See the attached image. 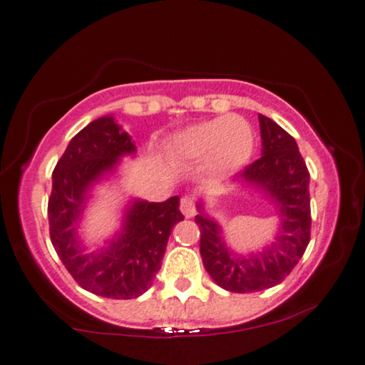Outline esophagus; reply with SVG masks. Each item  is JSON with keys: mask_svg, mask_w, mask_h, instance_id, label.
Listing matches in <instances>:
<instances>
[{"mask_svg": "<svg viewBox=\"0 0 365 365\" xmlns=\"http://www.w3.org/2000/svg\"><path fill=\"white\" fill-rule=\"evenodd\" d=\"M180 210L185 217H193L197 213V208H195V201L192 197H183L180 201Z\"/></svg>", "mask_w": 365, "mask_h": 365, "instance_id": "34e87169", "label": "esophagus"}]
</instances>
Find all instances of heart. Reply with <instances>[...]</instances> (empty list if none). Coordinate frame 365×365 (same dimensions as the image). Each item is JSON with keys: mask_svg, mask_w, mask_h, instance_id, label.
Listing matches in <instances>:
<instances>
[{"mask_svg": "<svg viewBox=\"0 0 365 365\" xmlns=\"http://www.w3.org/2000/svg\"><path fill=\"white\" fill-rule=\"evenodd\" d=\"M168 148L183 159L198 160L210 155L217 170H236L251 159L254 133L246 119L227 114L182 129L170 139Z\"/></svg>", "mask_w": 365, "mask_h": 365, "instance_id": "obj_1", "label": "heart"}]
</instances>
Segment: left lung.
<instances>
[{
    "label": "left lung",
    "instance_id": "1",
    "mask_svg": "<svg viewBox=\"0 0 365 365\" xmlns=\"http://www.w3.org/2000/svg\"><path fill=\"white\" fill-rule=\"evenodd\" d=\"M262 155L232 178L257 190L274 205L279 226L259 251L241 254L230 247L220 222L197 203L200 254L211 279L227 292L251 293L279 285L302 259L309 242V173L295 139L270 118L259 114Z\"/></svg>",
    "mask_w": 365,
    "mask_h": 365
}]
</instances>
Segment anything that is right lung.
Masks as SVG:
<instances>
[{"label": "right lung", "mask_w": 365, "mask_h": 365, "mask_svg": "<svg viewBox=\"0 0 365 365\" xmlns=\"http://www.w3.org/2000/svg\"><path fill=\"white\" fill-rule=\"evenodd\" d=\"M135 152L133 138L110 114L91 121L70 140L52 173L48 230L56 252L81 288L114 300L138 298L149 290L172 227L183 220L180 197L162 203L129 198L118 231L96 251H86L80 227L96 185L116 178L123 157Z\"/></svg>", "instance_id": "right-lung-1"}]
</instances>
